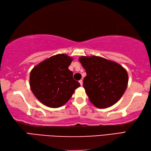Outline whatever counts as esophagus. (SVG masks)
I'll list each match as a JSON object with an SVG mask.
<instances>
[{
    "label": "esophagus",
    "instance_id": "34e87169",
    "mask_svg": "<svg viewBox=\"0 0 151 151\" xmlns=\"http://www.w3.org/2000/svg\"><path fill=\"white\" fill-rule=\"evenodd\" d=\"M79 82H80V84H81V86H82V84H83V81H82V80H81V81H79Z\"/></svg>",
    "mask_w": 151,
    "mask_h": 151
}]
</instances>
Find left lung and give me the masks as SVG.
Masks as SVG:
<instances>
[{
	"label": "left lung",
	"mask_w": 151,
	"mask_h": 151,
	"mask_svg": "<svg viewBox=\"0 0 151 151\" xmlns=\"http://www.w3.org/2000/svg\"><path fill=\"white\" fill-rule=\"evenodd\" d=\"M79 61L87 74L83 86L89 101L99 108L116 103L127 87V70L119 64L99 56H82Z\"/></svg>",
	"instance_id": "1"
}]
</instances>
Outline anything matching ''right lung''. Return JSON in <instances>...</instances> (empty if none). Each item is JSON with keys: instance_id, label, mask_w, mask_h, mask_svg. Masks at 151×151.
Returning a JSON list of instances; mask_svg holds the SVG:
<instances>
[{"instance_id": "1", "label": "right lung", "mask_w": 151, "mask_h": 151, "mask_svg": "<svg viewBox=\"0 0 151 151\" xmlns=\"http://www.w3.org/2000/svg\"><path fill=\"white\" fill-rule=\"evenodd\" d=\"M72 60V58L65 54H57L44 60L31 70V90L43 104L50 108L62 106L81 86L73 79V73L68 69Z\"/></svg>"}]
</instances>
